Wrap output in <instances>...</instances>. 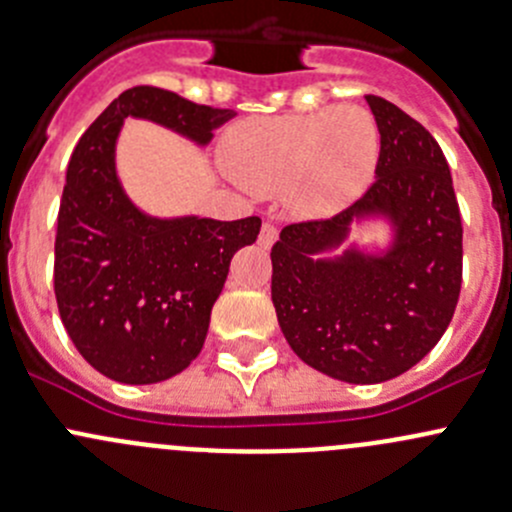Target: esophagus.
<instances>
[{
  "label": "esophagus",
  "instance_id": "esophagus-1",
  "mask_svg": "<svg viewBox=\"0 0 512 512\" xmlns=\"http://www.w3.org/2000/svg\"><path fill=\"white\" fill-rule=\"evenodd\" d=\"M277 235H280V232H277V227L272 225V223H262V227H260V235H257V242H260L262 247H272L275 245V240H277Z\"/></svg>",
  "mask_w": 512,
  "mask_h": 512
}]
</instances>
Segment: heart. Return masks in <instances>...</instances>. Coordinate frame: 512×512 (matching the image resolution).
<instances>
[{
  "label": "heart",
  "instance_id": "b5f03b06",
  "mask_svg": "<svg viewBox=\"0 0 512 512\" xmlns=\"http://www.w3.org/2000/svg\"><path fill=\"white\" fill-rule=\"evenodd\" d=\"M220 156L240 188L255 195L282 190L289 213L327 218L369 188L379 128L359 106L255 116L227 128Z\"/></svg>",
  "mask_w": 512,
  "mask_h": 512
}]
</instances>
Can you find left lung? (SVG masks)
Instances as JSON below:
<instances>
[{"instance_id":"obj_1","label":"left lung","mask_w":512,"mask_h":512,"mask_svg":"<svg viewBox=\"0 0 512 512\" xmlns=\"http://www.w3.org/2000/svg\"><path fill=\"white\" fill-rule=\"evenodd\" d=\"M381 136L376 180L342 213L292 223L272 245V304L292 352L312 369L379 384L418 364L451 324L463 280V225L436 138L381 96H366ZM384 214L395 245L384 256L348 251V225Z\"/></svg>"}]
</instances>
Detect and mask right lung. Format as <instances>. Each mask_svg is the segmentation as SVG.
I'll use <instances>...</instances> for the list:
<instances>
[{"label":"right lung","instance_id":"right-lung-1","mask_svg":"<svg viewBox=\"0 0 512 512\" xmlns=\"http://www.w3.org/2000/svg\"><path fill=\"white\" fill-rule=\"evenodd\" d=\"M151 118L198 143L235 116L158 86L123 91L71 153L56 218L54 294L79 354L121 384H156L200 354L230 260L260 218L158 220L121 190L113 146L123 118Z\"/></svg>","mask_w":512,"mask_h":512}]
</instances>
